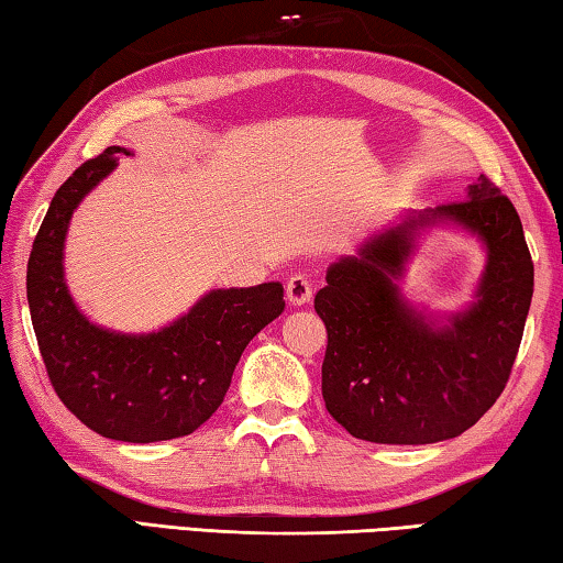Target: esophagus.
I'll use <instances>...</instances> for the list:
<instances>
[{"label": "esophagus", "mask_w": 563, "mask_h": 563, "mask_svg": "<svg viewBox=\"0 0 563 563\" xmlns=\"http://www.w3.org/2000/svg\"><path fill=\"white\" fill-rule=\"evenodd\" d=\"M285 295L290 305H308L312 300V280L305 273H295L285 285Z\"/></svg>", "instance_id": "obj_1"}]
</instances>
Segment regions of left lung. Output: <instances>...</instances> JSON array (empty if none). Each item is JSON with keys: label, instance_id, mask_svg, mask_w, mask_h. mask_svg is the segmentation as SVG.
<instances>
[{"label": "left lung", "instance_id": "obj_1", "mask_svg": "<svg viewBox=\"0 0 563 563\" xmlns=\"http://www.w3.org/2000/svg\"><path fill=\"white\" fill-rule=\"evenodd\" d=\"M433 225L465 230L486 249L474 296L457 313L418 309L400 292L415 239ZM314 310L327 327L322 398L354 438L426 445L465 433L512 372L534 292V263L512 201L485 175L467 199L408 211L324 275Z\"/></svg>", "mask_w": 563, "mask_h": 563}]
</instances>
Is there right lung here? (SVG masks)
Segmentation results:
<instances>
[{"label": "right lung", "instance_id": "obj_1", "mask_svg": "<svg viewBox=\"0 0 563 563\" xmlns=\"http://www.w3.org/2000/svg\"><path fill=\"white\" fill-rule=\"evenodd\" d=\"M108 147L70 175L44 217L26 268V300L48 379L66 408L112 441L155 443L197 431L221 406L246 344L285 310L283 285L219 288L155 332L90 322L66 285L70 217L118 167Z\"/></svg>", "mask_w": 563, "mask_h": 563}]
</instances>
